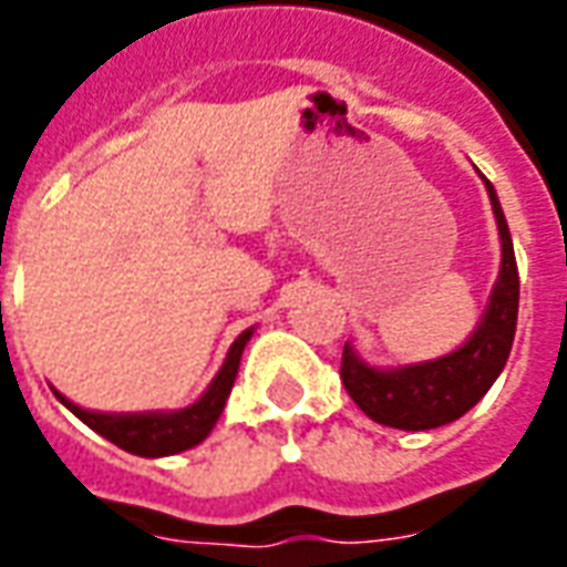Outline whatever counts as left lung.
<instances>
[{
    "label": "left lung",
    "instance_id": "left-lung-1",
    "mask_svg": "<svg viewBox=\"0 0 567 567\" xmlns=\"http://www.w3.org/2000/svg\"><path fill=\"white\" fill-rule=\"evenodd\" d=\"M483 182L498 218L501 276L474 337L452 355L401 370L368 368L364 361H358L349 346L343 349L340 380L346 392L380 425L401 427V431L450 425L492 389V382L498 380V373L507 364L513 333H516V312H519V270H516L511 230L495 197V187L488 185V178Z\"/></svg>",
    "mask_w": 567,
    "mask_h": 567
}]
</instances>
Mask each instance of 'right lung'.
I'll use <instances>...</instances> for the list:
<instances>
[{
	"instance_id": "obj_1",
	"label": "right lung",
	"mask_w": 567,
	"mask_h": 567,
	"mask_svg": "<svg viewBox=\"0 0 567 567\" xmlns=\"http://www.w3.org/2000/svg\"><path fill=\"white\" fill-rule=\"evenodd\" d=\"M251 331H243L236 337V343L227 352L224 368L218 370V377L212 380L206 394L199 398L197 404L178 410V413H133V416H109V413H91L81 410L72 401H66L63 394L54 392L63 404L75 413L87 427H93L96 434H103L105 440H112L121 450L133 452V455H145V458H161V455H173V452H185L190 446H197L199 440L209 437V431L215 427L218 416H221L227 394L234 389L236 370H239V358L246 349Z\"/></svg>"
}]
</instances>
